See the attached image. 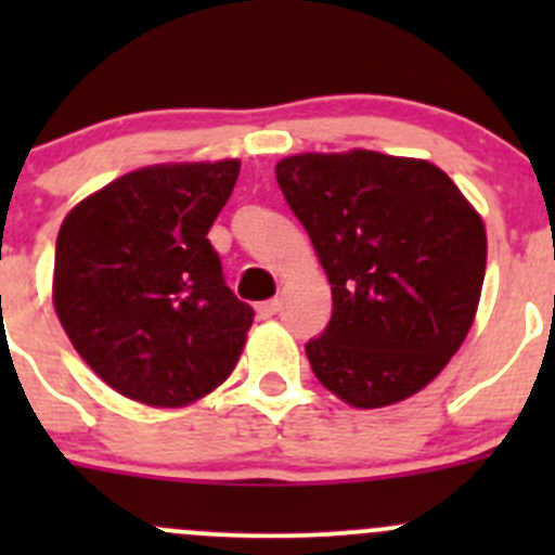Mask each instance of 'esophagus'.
Wrapping results in <instances>:
<instances>
[{
	"label": "esophagus",
	"mask_w": 555,
	"mask_h": 555,
	"mask_svg": "<svg viewBox=\"0 0 555 555\" xmlns=\"http://www.w3.org/2000/svg\"><path fill=\"white\" fill-rule=\"evenodd\" d=\"M276 311H279V300L276 298L257 304V317H260V319H271Z\"/></svg>",
	"instance_id": "1"
}]
</instances>
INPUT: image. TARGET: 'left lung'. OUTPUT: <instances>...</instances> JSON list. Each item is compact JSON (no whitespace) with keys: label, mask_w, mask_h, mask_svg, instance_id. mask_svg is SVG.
<instances>
[{"label":"left lung","mask_w":555,"mask_h":555,"mask_svg":"<svg viewBox=\"0 0 555 555\" xmlns=\"http://www.w3.org/2000/svg\"><path fill=\"white\" fill-rule=\"evenodd\" d=\"M276 182L333 287V317L306 344L313 376L354 408L416 395L473 327L480 215L438 166L373 150L289 155Z\"/></svg>","instance_id":"8db88e82"}]
</instances>
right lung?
<instances>
[{
  "mask_svg": "<svg viewBox=\"0 0 555 555\" xmlns=\"http://www.w3.org/2000/svg\"><path fill=\"white\" fill-rule=\"evenodd\" d=\"M238 160L147 166L88 195L55 242L53 306L77 354L120 395L179 408L217 389L255 311L206 233Z\"/></svg>",
  "mask_w": 555,
  "mask_h": 555,
  "instance_id": "obj_1",
  "label": "right lung"
}]
</instances>
